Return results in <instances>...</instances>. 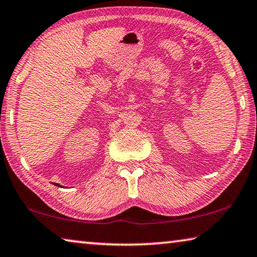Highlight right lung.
Segmentation results:
<instances>
[{"mask_svg": "<svg viewBox=\"0 0 257 257\" xmlns=\"http://www.w3.org/2000/svg\"><path fill=\"white\" fill-rule=\"evenodd\" d=\"M55 185H56V186H60V187H62V186L60 185V184H56V183H55Z\"/></svg>", "mask_w": 257, "mask_h": 257, "instance_id": "1", "label": "right lung"}]
</instances>
